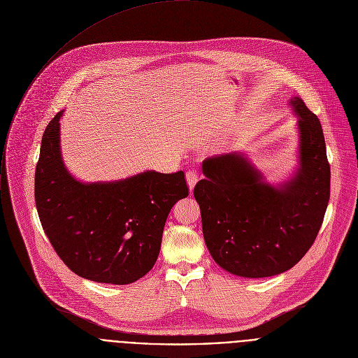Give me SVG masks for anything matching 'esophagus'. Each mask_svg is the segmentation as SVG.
<instances>
[{"label": "esophagus", "mask_w": 358, "mask_h": 358, "mask_svg": "<svg viewBox=\"0 0 358 358\" xmlns=\"http://www.w3.org/2000/svg\"><path fill=\"white\" fill-rule=\"evenodd\" d=\"M185 177H187V182H188L189 191H192V189H194V187H195V185H196V182H198V174H196V171L189 170V171H187Z\"/></svg>", "instance_id": "esophagus-1"}]
</instances>
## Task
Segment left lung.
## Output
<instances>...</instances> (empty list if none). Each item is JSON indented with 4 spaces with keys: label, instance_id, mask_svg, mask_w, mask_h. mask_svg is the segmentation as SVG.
I'll return each mask as SVG.
<instances>
[{
    "label": "left lung",
    "instance_id": "8db88e82",
    "mask_svg": "<svg viewBox=\"0 0 358 358\" xmlns=\"http://www.w3.org/2000/svg\"><path fill=\"white\" fill-rule=\"evenodd\" d=\"M297 117L299 166L280 184L243 152L206 159L194 189L206 247L231 275L261 279L292 269L311 248L331 196V167L318 117L303 99L289 101Z\"/></svg>",
    "mask_w": 358,
    "mask_h": 358
}]
</instances>
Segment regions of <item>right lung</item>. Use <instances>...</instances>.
I'll return each instance as SVG.
<instances>
[{
	"label": "right lung",
	"instance_id": "right-lung-1",
	"mask_svg": "<svg viewBox=\"0 0 358 358\" xmlns=\"http://www.w3.org/2000/svg\"><path fill=\"white\" fill-rule=\"evenodd\" d=\"M48 122L34 174V201L45 236L78 276L129 285L155 265L171 208L188 196L184 171L146 170L117 181L83 182L65 167L59 120Z\"/></svg>",
	"mask_w": 358,
	"mask_h": 358
}]
</instances>
